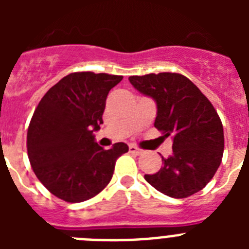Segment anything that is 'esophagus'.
<instances>
[{
    "mask_svg": "<svg viewBox=\"0 0 249 249\" xmlns=\"http://www.w3.org/2000/svg\"><path fill=\"white\" fill-rule=\"evenodd\" d=\"M129 152H131V153H133V155H141V153H142L143 151H142L140 147L135 146V144H131V146H129Z\"/></svg>",
    "mask_w": 249,
    "mask_h": 249,
    "instance_id": "obj_1",
    "label": "esophagus"
}]
</instances>
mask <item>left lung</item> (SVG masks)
Wrapping results in <instances>:
<instances>
[{
	"label": "left lung",
	"instance_id": "1",
	"mask_svg": "<svg viewBox=\"0 0 249 249\" xmlns=\"http://www.w3.org/2000/svg\"><path fill=\"white\" fill-rule=\"evenodd\" d=\"M132 86L157 103L155 127L173 138V155L144 179L163 195L186 198L211 181L222 162L224 135L210 100L186 76L172 72L131 76Z\"/></svg>",
	"mask_w": 249,
	"mask_h": 249
}]
</instances>
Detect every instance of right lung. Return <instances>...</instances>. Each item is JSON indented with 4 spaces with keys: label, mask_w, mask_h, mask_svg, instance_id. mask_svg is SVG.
<instances>
[{
    "label": "right lung",
    "mask_w": 249,
    "mask_h": 249,
    "mask_svg": "<svg viewBox=\"0 0 249 249\" xmlns=\"http://www.w3.org/2000/svg\"><path fill=\"white\" fill-rule=\"evenodd\" d=\"M122 76L74 72L39 101L27 131L28 160L39 182L58 198L87 201L111 181L118 157L128 146L105 149L93 132L102 124L107 94Z\"/></svg>",
    "instance_id": "1"
}]
</instances>
